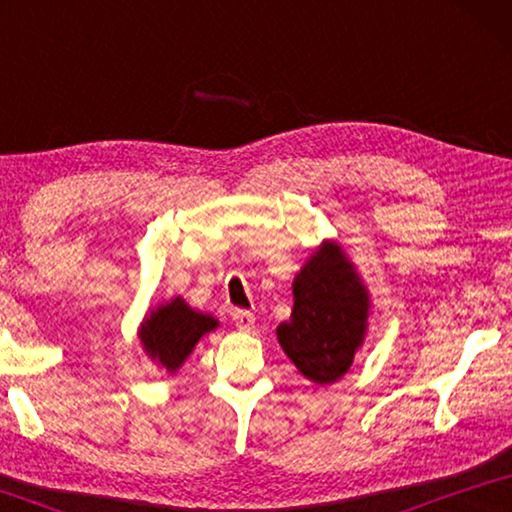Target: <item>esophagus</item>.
<instances>
[{"label": "esophagus", "mask_w": 512, "mask_h": 512, "mask_svg": "<svg viewBox=\"0 0 512 512\" xmlns=\"http://www.w3.org/2000/svg\"><path fill=\"white\" fill-rule=\"evenodd\" d=\"M232 318H235V325L241 329V332H253L255 329V316L250 314V311L237 309L235 314H232Z\"/></svg>", "instance_id": "esophagus-1"}]
</instances>
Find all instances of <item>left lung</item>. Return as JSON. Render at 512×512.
<instances>
[{
	"label": "left lung",
	"instance_id": "1",
	"mask_svg": "<svg viewBox=\"0 0 512 512\" xmlns=\"http://www.w3.org/2000/svg\"><path fill=\"white\" fill-rule=\"evenodd\" d=\"M370 291L341 244L325 239L293 277V309L277 341L309 381L327 386L350 370L366 341Z\"/></svg>",
	"mask_w": 512,
	"mask_h": 512
}]
</instances>
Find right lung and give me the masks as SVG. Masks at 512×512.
I'll return each mask as SVG.
<instances>
[{"instance_id":"add662e5","label":"right lung","mask_w":512,"mask_h":512,"mask_svg":"<svg viewBox=\"0 0 512 512\" xmlns=\"http://www.w3.org/2000/svg\"><path fill=\"white\" fill-rule=\"evenodd\" d=\"M216 327H219V320L214 316L196 311L176 296L160 307L149 309L137 329V336H140L146 357L173 375L194 352L196 343Z\"/></svg>"}]
</instances>
